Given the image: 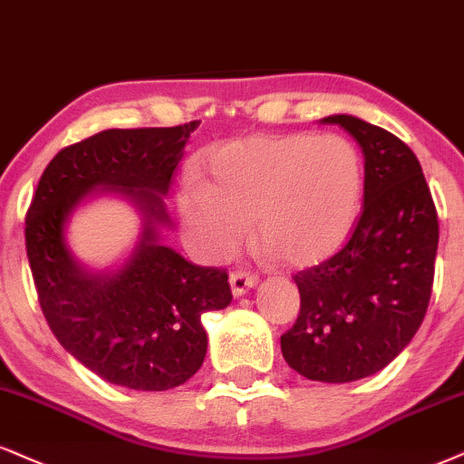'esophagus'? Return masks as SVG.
<instances>
[{
	"instance_id": "obj_1",
	"label": "esophagus",
	"mask_w": 464,
	"mask_h": 464,
	"mask_svg": "<svg viewBox=\"0 0 464 464\" xmlns=\"http://www.w3.org/2000/svg\"><path fill=\"white\" fill-rule=\"evenodd\" d=\"M256 284H258V277L251 276L247 271H237L230 276V285H232L234 296H243L247 290L254 288Z\"/></svg>"
}]
</instances>
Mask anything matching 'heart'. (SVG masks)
Segmentation results:
<instances>
[{
  "label": "heart",
  "instance_id": "b5f03b06",
  "mask_svg": "<svg viewBox=\"0 0 464 464\" xmlns=\"http://www.w3.org/2000/svg\"><path fill=\"white\" fill-rule=\"evenodd\" d=\"M199 168L204 182H182L176 208L208 260L232 258L254 219L266 254L318 265L344 247L362 215L365 165L344 135L245 137L208 148Z\"/></svg>",
  "mask_w": 464,
  "mask_h": 464
}]
</instances>
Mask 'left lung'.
<instances>
[{
	"instance_id": "obj_1",
	"label": "left lung",
	"mask_w": 464,
	"mask_h": 464,
	"mask_svg": "<svg viewBox=\"0 0 464 464\" xmlns=\"http://www.w3.org/2000/svg\"><path fill=\"white\" fill-rule=\"evenodd\" d=\"M348 130L363 152V213L351 241L295 276L301 310L282 354L301 376L351 382L376 374L420 329L432 293L439 219L413 150L362 118L320 120Z\"/></svg>"
}]
</instances>
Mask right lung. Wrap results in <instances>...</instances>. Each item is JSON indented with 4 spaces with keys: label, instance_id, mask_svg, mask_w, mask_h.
Listing matches in <instances>:
<instances>
[{
    "label": "right lung",
    "instance_id": "obj_1",
    "mask_svg": "<svg viewBox=\"0 0 464 464\" xmlns=\"http://www.w3.org/2000/svg\"><path fill=\"white\" fill-rule=\"evenodd\" d=\"M199 122L171 129H110L60 150L40 176L25 219L38 301L62 346L113 385L174 390L202 368V314L230 305L223 268L198 266L161 243L171 174ZM122 197L142 219L120 266L90 269L72 254L67 226L79 205Z\"/></svg>",
    "mask_w": 464,
    "mask_h": 464
}]
</instances>
